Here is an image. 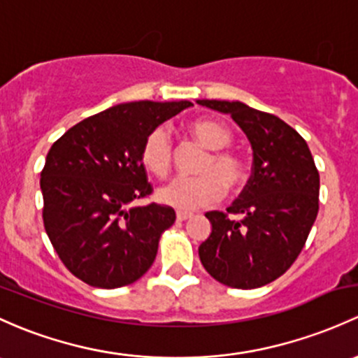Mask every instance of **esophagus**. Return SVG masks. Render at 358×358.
I'll return each mask as SVG.
<instances>
[{"label":"esophagus","mask_w":358,"mask_h":358,"mask_svg":"<svg viewBox=\"0 0 358 358\" xmlns=\"http://www.w3.org/2000/svg\"><path fill=\"white\" fill-rule=\"evenodd\" d=\"M192 216H194V214L185 213V210H178V213H176V220L178 221H187V220H190Z\"/></svg>","instance_id":"esophagus-1"}]
</instances>
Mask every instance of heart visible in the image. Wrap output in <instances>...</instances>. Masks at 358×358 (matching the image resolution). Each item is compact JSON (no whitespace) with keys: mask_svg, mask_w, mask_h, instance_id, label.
<instances>
[{"mask_svg":"<svg viewBox=\"0 0 358 358\" xmlns=\"http://www.w3.org/2000/svg\"><path fill=\"white\" fill-rule=\"evenodd\" d=\"M192 134L209 156L202 163L201 176H176L157 190L163 204L180 210H195L220 201L223 190H236L245 182V164L236 154L227 150L233 142L228 129L216 122L202 120L192 125ZM173 138L168 127L161 125L145 137L142 144V161L156 175H166L173 163Z\"/></svg>","mask_w":358,"mask_h":358,"instance_id":"b5f03b06","label":"heart"}]
</instances>
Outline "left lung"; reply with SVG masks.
Returning <instances> with one entry per match:
<instances>
[{"instance_id": "8db88e82", "label": "left lung", "mask_w": 358, "mask_h": 358, "mask_svg": "<svg viewBox=\"0 0 358 358\" xmlns=\"http://www.w3.org/2000/svg\"><path fill=\"white\" fill-rule=\"evenodd\" d=\"M197 103L231 116L254 156L250 178L228 213H206L213 229L199 257L227 287H264L287 273L306 245L319 210V171L302 135L278 116L240 101Z\"/></svg>"}]
</instances>
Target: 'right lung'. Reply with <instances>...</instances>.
<instances>
[{
  "label": "right lung",
  "mask_w": 358,
  "mask_h": 358,
  "mask_svg": "<svg viewBox=\"0 0 358 358\" xmlns=\"http://www.w3.org/2000/svg\"><path fill=\"white\" fill-rule=\"evenodd\" d=\"M190 101H134L82 120L51 145L41 171L43 220L71 274L96 288H120L144 276L161 233L175 223L169 206H134L152 187L142 144Z\"/></svg>",
  "instance_id": "right-lung-1"
}]
</instances>
